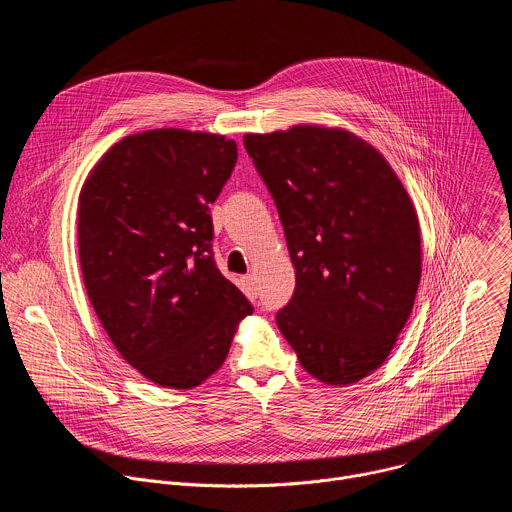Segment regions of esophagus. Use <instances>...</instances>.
Instances as JSON below:
<instances>
[{"label": "esophagus", "instance_id": "34e87169", "mask_svg": "<svg viewBox=\"0 0 512 512\" xmlns=\"http://www.w3.org/2000/svg\"><path fill=\"white\" fill-rule=\"evenodd\" d=\"M241 287H243V291H245L249 298H257V281H255V277L251 273L241 277Z\"/></svg>", "mask_w": 512, "mask_h": 512}]
</instances>
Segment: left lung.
I'll list each match as a JSON object with an SVG mask.
<instances>
[{"label":"left lung","mask_w":512,"mask_h":512,"mask_svg":"<svg viewBox=\"0 0 512 512\" xmlns=\"http://www.w3.org/2000/svg\"><path fill=\"white\" fill-rule=\"evenodd\" d=\"M296 269L277 326L320 383L375 373L403 330L421 279L417 210L385 156L342 127L245 133Z\"/></svg>","instance_id":"left-lung-1"}]
</instances>
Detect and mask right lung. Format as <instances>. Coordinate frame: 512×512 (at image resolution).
I'll return each mask as SVG.
<instances>
[{
	"mask_svg": "<svg viewBox=\"0 0 512 512\" xmlns=\"http://www.w3.org/2000/svg\"><path fill=\"white\" fill-rule=\"evenodd\" d=\"M235 162L237 143L225 135L150 129L113 143L81 188L87 296L117 352L154 385L204 383L253 314L210 243L208 206Z\"/></svg>",
	"mask_w": 512,
	"mask_h": 512,
	"instance_id": "add662e5",
	"label": "right lung"
}]
</instances>
